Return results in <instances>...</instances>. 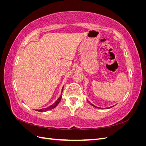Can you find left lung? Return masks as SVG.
Listing matches in <instances>:
<instances>
[{"instance_id": "left-lung-1", "label": "left lung", "mask_w": 146, "mask_h": 146, "mask_svg": "<svg viewBox=\"0 0 146 146\" xmlns=\"http://www.w3.org/2000/svg\"><path fill=\"white\" fill-rule=\"evenodd\" d=\"M88 102H89V104H90V105H91L92 106H93V107H95V108H99V107H96V106L94 105L93 104H91V103L90 102V101H88ZM114 107V106H112V107H109L108 108H112V107Z\"/></svg>"}]
</instances>
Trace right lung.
Instances as JSON below:
<instances>
[{"mask_svg":"<svg viewBox=\"0 0 146 146\" xmlns=\"http://www.w3.org/2000/svg\"><path fill=\"white\" fill-rule=\"evenodd\" d=\"M63 89H62V91H61V94H62V92H63ZM61 99V96H60V98L56 100V101L55 102L54 104H53L52 105H50V107H47L46 108H42V109H40V110H36V111H40V112L47 111H48V110H52L53 108H54L56 107V106L59 104Z\"/></svg>","mask_w":146,"mask_h":146,"instance_id":"add662e5","label":"right lung"}]
</instances>
